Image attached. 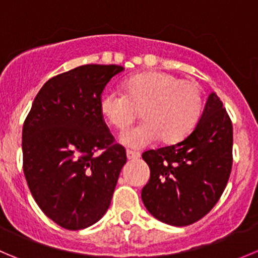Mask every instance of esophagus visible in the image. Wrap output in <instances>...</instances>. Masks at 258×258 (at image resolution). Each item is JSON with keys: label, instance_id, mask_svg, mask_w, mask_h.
Listing matches in <instances>:
<instances>
[{"label": "esophagus", "instance_id": "1", "mask_svg": "<svg viewBox=\"0 0 258 258\" xmlns=\"http://www.w3.org/2000/svg\"><path fill=\"white\" fill-rule=\"evenodd\" d=\"M126 154H127V159L128 160H135V159H139L140 157V152L134 151V150H127Z\"/></svg>", "mask_w": 258, "mask_h": 258}]
</instances>
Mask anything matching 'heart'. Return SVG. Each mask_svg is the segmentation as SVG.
Returning <instances> with one entry per match:
<instances>
[{"instance_id":"obj_1","label":"heart","mask_w":258,"mask_h":258,"mask_svg":"<svg viewBox=\"0 0 258 258\" xmlns=\"http://www.w3.org/2000/svg\"><path fill=\"white\" fill-rule=\"evenodd\" d=\"M127 92L111 89L102 97L101 109L107 121L122 130L142 108L144 121L124 130L119 136L126 146L141 149L161 137L164 142L184 139L203 111V91L194 81H181L164 72L134 76Z\"/></svg>"}]
</instances>
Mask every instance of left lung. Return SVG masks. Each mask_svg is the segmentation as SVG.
<instances>
[{
  "mask_svg": "<svg viewBox=\"0 0 258 258\" xmlns=\"http://www.w3.org/2000/svg\"><path fill=\"white\" fill-rule=\"evenodd\" d=\"M232 147V121L213 92L201 119L184 140L142 154L150 167V180L141 191L147 211L176 227L207 216L228 182Z\"/></svg>",
  "mask_w": 258,
  "mask_h": 258,
  "instance_id": "1",
  "label": "left lung"
}]
</instances>
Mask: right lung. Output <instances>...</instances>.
<instances>
[{
	"instance_id": "obj_1",
	"label": "right lung",
	"mask_w": 258,
	"mask_h": 258,
	"mask_svg": "<svg viewBox=\"0 0 258 258\" xmlns=\"http://www.w3.org/2000/svg\"><path fill=\"white\" fill-rule=\"evenodd\" d=\"M121 66L88 64L57 74L36 94L22 127V167L45 216L71 231L98 222L111 204L126 150L114 142L102 93Z\"/></svg>"
}]
</instances>
